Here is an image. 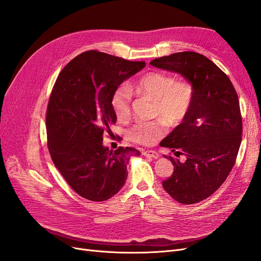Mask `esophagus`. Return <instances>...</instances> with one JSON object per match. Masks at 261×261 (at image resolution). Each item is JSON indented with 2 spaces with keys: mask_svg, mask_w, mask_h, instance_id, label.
Masks as SVG:
<instances>
[{
  "mask_svg": "<svg viewBox=\"0 0 261 261\" xmlns=\"http://www.w3.org/2000/svg\"><path fill=\"white\" fill-rule=\"evenodd\" d=\"M143 154L146 156H149V158H152V159H158L160 155L159 152L155 151V150H147V151L143 152Z\"/></svg>",
  "mask_w": 261,
  "mask_h": 261,
  "instance_id": "34e87169",
  "label": "esophagus"
}]
</instances>
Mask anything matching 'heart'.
Here are the masks:
<instances>
[{
    "label": "heart",
    "mask_w": 261,
    "mask_h": 261,
    "mask_svg": "<svg viewBox=\"0 0 261 261\" xmlns=\"http://www.w3.org/2000/svg\"><path fill=\"white\" fill-rule=\"evenodd\" d=\"M134 89L154 99V115L168 125L178 124L188 113L194 98V87L187 81H175L162 72H149L138 78ZM132 93L128 86L121 85L114 90L111 106L118 121H127L130 116ZM164 132L162 120L138 122L128 130L129 139L144 146H151Z\"/></svg>",
    "instance_id": "1"
}]
</instances>
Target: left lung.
<instances>
[{
  "mask_svg": "<svg viewBox=\"0 0 261 261\" xmlns=\"http://www.w3.org/2000/svg\"><path fill=\"white\" fill-rule=\"evenodd\" d=\"M150 64L181 75L194 87L188 113L160 146L186 158L180 162L169 156L174 171L162 181L165 192L180 203L199 202L223 184L238 156L243 132L238 93L222 70L199 53H173Z\"/></svg>",
  "mask_w": 261,
  "mask_h": 261,
  "instance_id": "left-lung-1",
  "label": "left lung"
}]
</instances>
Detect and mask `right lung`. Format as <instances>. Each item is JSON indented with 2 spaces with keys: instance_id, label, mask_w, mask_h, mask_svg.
Returning a JSON list of instances; mask_svg holds the SVG:
<instances>
[{
  "instance_id": "obj_1",
  "label": "right lung",
  "mask_w": 261,
  "mask_h": 261,
  "mask_svg": "<svg viewBox=\"0 0 261 261\" xmlns=\"http://www.w3.org/2000/svg\"><path fill=\"white\" fill-rule=\"evenodd\" d=\"M145 65L91 50L70 61L54 84L45 120L49 151L68 185L86 199L111 198L125 184L130 156L140 154L102 143L116 123L114 90Z\"/></svg>"
}]
</instances>
